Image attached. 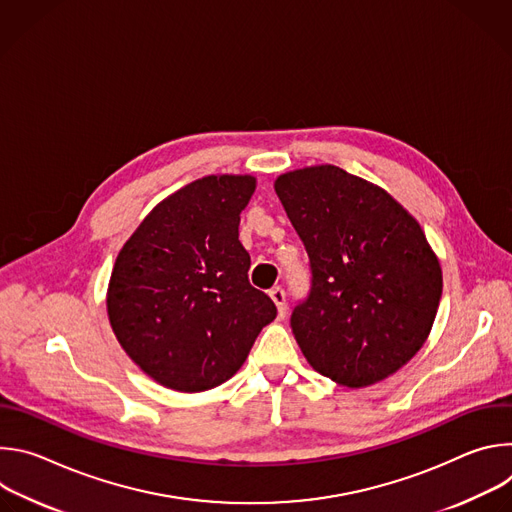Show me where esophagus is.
Instances as JSON below:
<instances>
[{
	"label": "esophagus",
	"instance_id": "obj_1",
	"mask_svg": "<svg viewBox=\"0 0 512 512\" xmlns=\"http://www.w3.org/2000/svg\"><path fill=\"white\" fill-rule=\"evenodd\" d=\"M269 296H271V300L275 302V306H277V312H279V318H283L285 314H287V300H285V289L283 287H273L271 291H269Z\"/></svg>",
	"mask_w": 512,
	"mask_h": 512
}]
</instances>
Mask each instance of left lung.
I'll list each match as a JSON object with an SVG mask.
<instances>
[{
  "label": "left lung",
  "mask_w": 512,
  "mask_h": 512,
  "mask_svg": "<svg viewBox=\"0 0 512 512\" xmlns=\"http://www.w3.org/2000/svg\"><path fill=\"white\" fill-rule=\"evenodd\" d=\"M275 192L310 259V291L289 318L304 356L344 387L387 379L423 346L442 298L419 223L336 166L283 174Z\"/></svg>",
  "instance_id": "left-lung-1"
}]
</instances>
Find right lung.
<instances>
[{
  "mask_svg": "<svg viewBox=\"0 0 512 512\" xmlns=\"http://www.w3.org/2000/svg\"><path fill=\"white\" fill-rule=\"evenodd\" d=\"M251 176H206L160 202L117 255L107 312L137 367L164 387L198 393L231 379L273 300L249 283L239 241Z\"/></svg>",
  "mask_w": 512,
  "mask_h": 512,
  "instance_id": "right-lung-1",
  "label": "right lung"
}]
</instances>
